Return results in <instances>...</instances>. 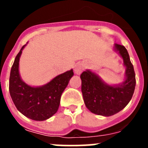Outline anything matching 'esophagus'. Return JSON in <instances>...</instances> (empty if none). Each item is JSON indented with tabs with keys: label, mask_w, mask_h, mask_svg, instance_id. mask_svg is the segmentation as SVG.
I'll return each mask as SVG.
<instances>
[{
	"label": "esophagus",
	"mask_w": 148,
	"mask_h": 148,
	"mask_svg": "<svg viewBox=\"0 0 148 148\" xmlns=\"http://www.w3.org/2000/svg\"><path fill=\"white\" fill-rule=\"evenodd\" d=\"M84 70V65L82 63H77L75 65L74 71H75V74H77V75H80Z\"/></svg>",
	"instance_id": "obj_1"
}]
</instances>
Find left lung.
<instances>
[{
	"label": "left lung",
	"instance_id": "left-lung-1",
	"mask_svg": "<svg viewBox=\"0 0 148 148\" xmlns=\"http://www.w3.org/2000/svg\"><path fill=\"white\" fill-rule=\"evenodd\" d=\"M113 50L123 59L125 79L121 84L110 85L98 74L90 70L81 75L82 92L84 104L92 113L111 116L123 110L131 100L136 87V75L126 48L115 44Z\"/></svg>",
	"mask_w": 148,
	"mask_h": 148
}]
</instances>
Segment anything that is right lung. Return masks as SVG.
I'll return each mask as SVG.
<instances>
[{"label": "right lung", "instance_id": "add662e5", "mask_svg": "<svg viewBox=\"0 0 148 148\" xmlns=\"http://www.w3.org/2000/svg\"><path fill=\"white\" fill-rule=\"evenodd\" d=\"M26 45L21 49L12 66L10 93L16 108L23 116L35 121H44L58 111L61 94L74 73L72 69L56 76L44 85H29L22 80L19 73V61Z\"/></svg>", "mask_w": 148, "mask_h": 148}]
</instances>
